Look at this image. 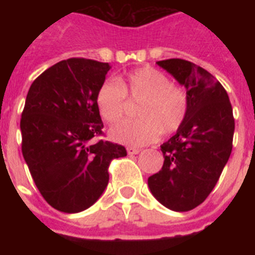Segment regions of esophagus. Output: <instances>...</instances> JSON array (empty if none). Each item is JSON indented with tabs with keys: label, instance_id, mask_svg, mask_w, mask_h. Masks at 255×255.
<instances>
[{
	"label": "esophagus",
	"instance_id": "obj_1",
	"mask_svg": "<svg viewBox=\"0 0 255 255\" xmlns=\"http://www.w3.org/2000/svg\"><path fill=\"white\" fill-rule=\"evenodd\" d=\"M126 150H128V154H130V155L138 154V153L140 152V149H139V148H134V147H129Z\"/></svg>",
	"mask_w": 255,
	"mask_h": 255
}]
</instances>
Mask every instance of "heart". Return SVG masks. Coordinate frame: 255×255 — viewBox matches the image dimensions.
<instances>
[{
    "label": "heart",
    "instance_id": "obj_1",
    "mask_svg": "<svg viewBox=\"0 0 255 255\" xmlns=\"http://www.w3.org/2000/svg\"><path fill=\"white\" fill-rule=\"evenodd\" d=\"M126 96L130 101H140V119L124 121L110 130L112 140L125 145L141 147L157 140L161 132H175L188 115L186 92L153 67H140L117 79V82L107 80L101 85L96 102L106 123L116 124L123 119L128 108Z\"/></svg>",
    "mask_w": 255,
    "mask_h": 255
}]
</instances>
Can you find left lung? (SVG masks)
<instances>
[{
    "instance_id": "8db88e82",
    "label": "left lung",
    "mask_w": 255,
    "mask_h": 255,
    "mask_svg": "<svg viewBox=\"0 0 255 255\" xmlns=\"http://www.w3.org/2000/svg\"><path fill=\"white\" fill-rule=\"evenodd\" d=\"M185 87L186 119L161 145V171L148 177L153 197L175 212L203 203L213 190L233 150V107L225 88L203 67L180 58L157 62Z\"/></svg>"
}]
</instances>
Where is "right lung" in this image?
I'll use <instances>...</instances> for the list:
<instances>
[{"mask_svg": "<svg viewBox=\"0 0 255 255\" xmlns=\"http://www.w3.org/2000/svg\"><path fill=\"white\" fill-rule=\"evenodd\" d=\"M111 66L69 58L40 74L30 85L21 115V150L47 203L65 213L93 206L108 184V166L125 157L123 145L91 143L102 134L97 92Z\"/></svg>", "mask_w": 255, "mask_h": 255, "instance_id": "right-lung-1", "label": "right lung"}]
</instances>
